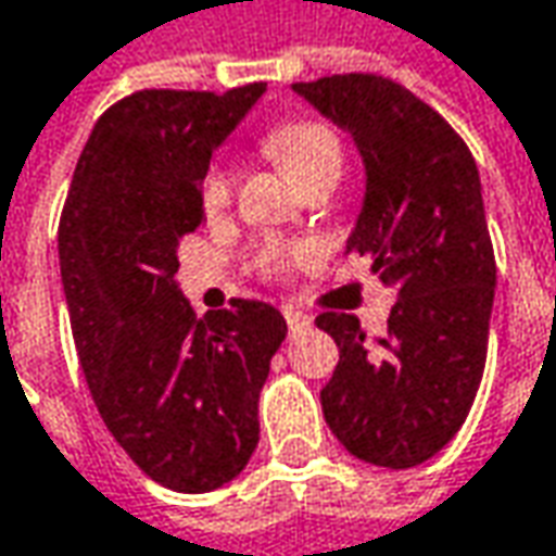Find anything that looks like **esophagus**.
I'll list each match as a JSON object with an SVG mask.
<instances>
[{"instance_id": "obj_1", "label": "esophagus", "mask_w": 556, "mask_h": 556, "mask_svg": "<svg viewBox=\"0 0 556 556\" xmlns=\"http://www.w3.org/2000/svg\"><path fill=\"white\" fill-rule=\"evenodd\" d=\"M285 323H288V332L291 336H300L303 329H309V319L298 313V309H285Z\"/></svg>"}]
</instances>
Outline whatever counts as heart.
<instances>
[{
  "mask_svg": "<svg viewBox=\"0 0 556 556\" xmlns=\"http://www.w3.org/2000/svg\"><path fill=\"white\" fill-rule=\"evenodd\" d=\"M265 148L271 151V157L291 174L298 186H306L319 177H338L341 174V141H338L336 129L319 123V119H288L278 123L275 129H268L265 136ZM233 182H237V170L230 164H212L202 177V205L208 212H220L230 195H233ZM316 256V243L309 240H265L258 243L253 253V268L262 278H278L298 265H306Z\"/></svg>",
  "mask_w": 556,
  "mask_h": 556,
  "instance_id": "b5f03b06",
  "label": "heart"
}]
</instances>
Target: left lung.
Here are the masks:
<instances>
[{"mask_svg": "<svg viewBox=\"0 0 556 556\" xmlns=\"http://www.w3.org/2000/svg\"><path fill=\"white\" fill-rule=\"evenodd\" d=\"M294 91L357 144L367 192L348 253L370 256L399 298L374 344L351 313L316 319L338 344L323 415L351 456L415 468L456 437L484 377L496 262L478 167L456 129L392 78L351 72Z\"/></svg>", "mask_w": 556, "mask_h": 556, "instance_id": "1", "label": "left lung"}]
</instances>
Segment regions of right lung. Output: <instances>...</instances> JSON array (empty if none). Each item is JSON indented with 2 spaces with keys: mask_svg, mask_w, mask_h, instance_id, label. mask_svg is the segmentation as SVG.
I'll return each mask as SVG.
<instances>
[{
  "mask_svg": "<svg viewBox=\"0 0 556 556\" xmlns=\"http://www.w3.org/2000/svg\"><path fill=\"white\" fill-rule=\"evenodd\" d=\"M265 81L136 91L85 144L60 218L72 338L100 417L141 471L179 494L233 481L258 443V392L288 336L262 300L195 319L177 288L179 240L205 224L212 151Z\"/></svg>",
  "mask_w": 556,
  "mask_h": 556,
  "instance_id": "add662e5",
  "label": "right lung"
}]
</instances>
